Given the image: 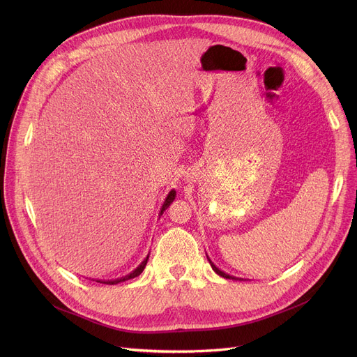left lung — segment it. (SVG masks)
Returning <instances> with one entry per match:
<instances>
[{"instance_id": "obj_1", "label": "left lung", "mask_w": 357, "mask_h": 357, "mask_svg": "<svg viewBox=\"0 0 357 357\" xmlns=\"http://www.w3.org/2000/svg\"><path fill=\"white\" fill-rule=\"evenodd\" d=\"M208 260H210V259H208ZM210 264H211L213 269L215 271V273H218L220 276H222V278H227V279H230V278H231V279H236V278H233V276H230V275H227V273H224V272H221V271H220V269H218V268H217V266H215V265L213 264V261H211V260H210Z\"/></svg>"}]
</instances>
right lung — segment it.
<instances>
[{"instance_id": "right-lung-1", "label": "right lung", "mask_w": 357, "mask_h": 357, "mask_svg": "<svg viewBox=\"0 0 357 357\" xmlns=\"http://www.w3.org/2000/svg\"><path fill=\"white\" fill-rule=\"evenodd\" d=\"M175 195H176V192H175V191H171V192H169V195H167V197H166V199H165L163 207H162V210H160V214H162V213L169 207V205H171V202L175 199ZM147 259H149V256L142 261V265H140L136 271H133V272H131L130 275H127V276H124V278L114 279V280H97V282H100V284H107V285H116V284H119V282H123V280L133 279V278L139 276V275L143 272V269H144V266H146V264H147Z\"/></svg>"}]
</instances>
